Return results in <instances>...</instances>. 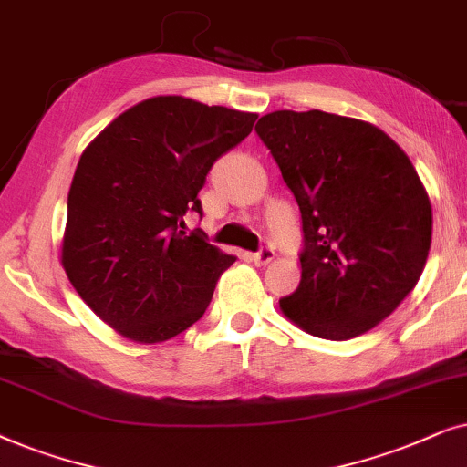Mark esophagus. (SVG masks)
Wrapping results in <instances>:
<instances>
[{"label": "esophagus", "instance_id": "1", "mask_svg": "<svg viewBox=\"0 0 467 467\" xmlns=\"http://www.w3.org/2000/svg\"><path fill=\"white\" fill-rule=\"evenodd\" d=\"M273 258H275V252H273V247H269V245L260 247L256 254H252L250 256L252 263H256V265H269Z\"/></svg>", "mask_w": 467, "mask_h": 467}]
</instances>
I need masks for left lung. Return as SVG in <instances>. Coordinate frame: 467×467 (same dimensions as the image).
Masks as SVG:
<instances>
[{
    "label": "left lung",
    "mask_w": 467,
    "mask_h": 467,
    "mask_svg": "<svg viewBox=\"0 0 467 467\" xmlns=\"http://www.w3.org/2000/svg\"><path fill=\"white\" fill-rule=\"evenodd\" d=\"M256 132L301 211V282L279 298L322 339L368 333L419 282L431 204L412 161L371 123L322 110H275Z\"/></svg>",
    "instance_id": "8db88e82"
}]
</instances>
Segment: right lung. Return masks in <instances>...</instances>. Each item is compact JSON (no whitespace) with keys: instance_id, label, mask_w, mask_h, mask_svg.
Segmentation results:
<instances>
[{"instance_id":"1","label":"right lung","mask_w":467,"mask_h":467,"mask_svg":"<svg viewBox=\"0 0 467 467\" xmlns=\"http://www.w3.org/2000/svg\"><path fill=\"white\" fill-rule=\"evenodd\" d=\"M256 119L182 96L149 98L80 155L61 265L80 298L123 337L158 344L202 318L234 258L198 228L185 233V215H202L198 192L211 166Z\"/></svg>"}]
</instances>
